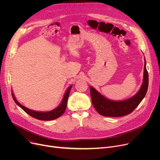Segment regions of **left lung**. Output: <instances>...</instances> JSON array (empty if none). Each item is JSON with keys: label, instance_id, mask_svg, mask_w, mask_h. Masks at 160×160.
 I'll return each mask as SVG.
<instances>
[{"label": "left lung", "instance_id": "8db88e82", "mask_svg": "<svg viewBox=\"0 0 160 160\" xmlns=\"http://www.w3.org/2000/svg\"><path fill=\"white\" fill-rule=\"evenodd\" d=\"M148 86V74L145 58L143 82L138 93L132 97L122 100L113 101L100 94L94 88L90 86L91 97L94 108L101 115L106 117H122L132 113L146 95Z\"/></svg>", "mask_w": 160, "mask_h": 160}]
</instances>
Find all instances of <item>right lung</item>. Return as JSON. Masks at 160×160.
Instances as JSON below:
<instances>
[{
    "instance_id": "obj_1",
    "label": "right lung",
    "mask_w": 160,
    "mask_h": 160,
    "mask_svg": "<svg viewBox=\"0 0 160 160\" xmlns=\"http://www.w3.org/2000/svg\"><path fill=\"white\" fill-rule=\"evenodd\" d=\"M71 88H72V86H69L68 88V89H67L65 93L63 96L62 101L61 104L59 105V106L57 107L56 108H55L54 110H53L52 111H50V112H36V111L30 110V109L21 105L18 101V100H16L13 93H12V95L13 99L15 101V102L18 104L21 108H22L25 112L28 113L31 117H33V118H35V119L41 120V121H51V120L56 119L58 118V117H60L64 113L65 109H66V107H67V100H68V97H69V95L70 93V91H71Z\"/></svg>"
}]
</instances>
